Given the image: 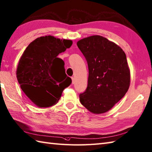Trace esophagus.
Listing matches in <instances>:
<instances>
[{
	"label": "esophagus",
	"mask_w": 152,
	"mask_h": 152,
	"mask_svg": "<svg viewBox=\"0 0 152 152\" xmlns=\"http://www.w3.org/2000/svg\"><path fill=\"white\" fill-rule=\"evenodd\" d=\"M72 78V84H74V78H73V77H72V78Z\"/></svg>",
	"instance_id": "1"
}]
</instances>
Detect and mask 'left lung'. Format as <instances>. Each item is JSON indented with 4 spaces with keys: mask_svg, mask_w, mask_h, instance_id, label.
Instances as JSON below:
<instances>
[{
    "mask_svg": "<svg viewBox=\"0 0 152 152\" xmlns=\"http://www.w3.org/2000/svg\"><path fill=\"white\" fill-rule=\"evenodd\" d=\"M77 46L87 61L88 87L80 101L88 111L102 114L109 111L126 94L130 73L126 54L117 44L100 35L80 39Z\"/></svg>",
    "mask_w": 152,
    "mask_h": 152,
    "instance_id": "1",
    "label": "left lung"
}]
</instances>
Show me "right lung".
Here are the masks:
<instances>
[{"label": "right lung", "instance_id": "1", "mask_svg": "<svg viewBox=\"0 0 152 152\" xmlns=\"http://www.w3.org/2000/svg\"><path fill=\"white\" fill-rule=\"evenodd\" d=\"M72 41L51 35L37 38L27 47L19 61L16 76L20 88L39 107L58 102L72 80L65 73L64 62L56 57L70 48Z\"/></svg>", "mask_w": 152, "mask_h": 152}]
</instances>
